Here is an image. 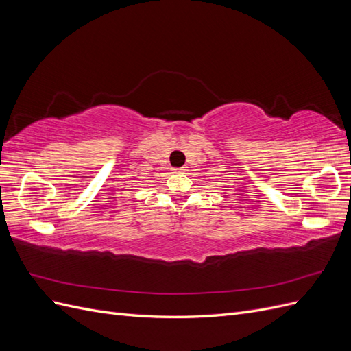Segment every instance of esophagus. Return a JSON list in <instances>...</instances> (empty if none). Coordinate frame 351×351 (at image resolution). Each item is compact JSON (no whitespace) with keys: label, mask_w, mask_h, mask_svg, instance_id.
<instances>
[{"label":"esophagus","mask_w":351,"mask_h":351,"mask_svg":"<svg viewBox=\"0 0 351 351\" xmlns=\"http://www.w3.org/2000/svg\"><path fill=\"white\" fill-rule=\"evenodd\" d=\"M176 171H178V173H184V171H187V167H182V168H178V169H176Z\"/></svg>","instance_id":"34e87169"}]
</instances>
